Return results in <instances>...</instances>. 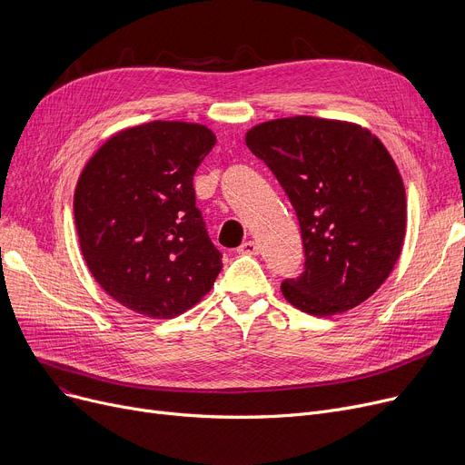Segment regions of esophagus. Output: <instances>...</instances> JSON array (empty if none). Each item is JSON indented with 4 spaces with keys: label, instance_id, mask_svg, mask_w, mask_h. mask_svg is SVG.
<instances>
[{
    "label": "esophagus",
    "instance_id": "1",
    "mask_svg": "<svg viewBox=\"0 0 465 465\" xmlns=\"http://www.w3.org/2000/svg\"><path fill=\"white\" fill-rule=\"evenodd\" d=\"M239 254H249V256H256L260 252V247L256 245L254 241H245L242 245L237 249Z\"/></svg>",
    "mask_w": 465,
    "mask_h": 465
}]
</instances>
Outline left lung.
<instances>
[{
    "label": "left lung",
    "instance_id": "obj_1",
    "mask_svg": "<svg viewBox=\"0 0 465 465\" xmlns=\"http://www.w3.org/2000/svg\"><path fill=\"white\" fill-rule=\"evenodd\" d=\"M247 146L286 192L303 272L281 284L303 312L330 316L375 294L400 258L405 188L384 144L356 124L292 116L252 128Z\"/></svg>",
    "mask_w": 465,
    "mask_h": 465
}]
</instances>
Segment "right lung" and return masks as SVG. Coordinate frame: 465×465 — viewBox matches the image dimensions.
I'll return each mask as SVG.
<instances>
[{
	"label": "right lung",
	"mask_w": 465,
	"mask_h": 465,
	"mask_svg": "<svg viewBox=\"0 0 465 465\" xmlns=\"http://www.w3.org/2000/svg\"><path fill=\"white\" fill-rule=\"evenodd\" d=\"M216 144L202 124L149 122L113 135L75 188V226L94 279L124 307L173 319L223 270L195 207L193 175Z\"/></svg>",
	"instance_id": "1"
}]
</instances>
